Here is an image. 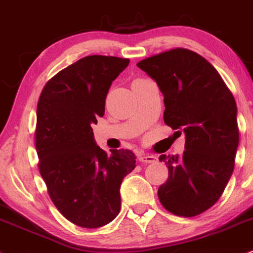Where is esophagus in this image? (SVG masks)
I'll use <instances>...</instances> for the list:
<instances>
[{
  "label": "esophagus",
  "mask_w": 253,
  "mask_h": 253,
  "mask_svg": "<svg viewBox=\"0 0 253 253\" xmlns=\"http://www.w3.org/2000/svg\"><path fill=\"white\" fill-rule=\"evenodd\" d=\"M139 161L145 163H154L157 161V157L154 155H149V154H144V155L139 156Z\"/></svg>",
  "instance_id": "34e87169"
}]
</instances>
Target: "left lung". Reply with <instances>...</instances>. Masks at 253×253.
I'll use <instances>...</instances> for the list:
<instances>
[{
  "instance_id": "1",
  "label": "left lung",
  "mask_w": 253,
  "mask_h": 253,
  "mask_svg": "<svg viewBox=\"0 0 253 253\" xmlns=\"http://www.w3.org/2000/svg\"><path fill=\"white\" fill-rule=\"evenodd\" d=\"M137 66L165 97V123L186 137L182 155L160 156L169 171L157 192L160 201L173 214H200L219 200L233 173L239 143L236 100L218 71L189 49L160 53Z\"/></svg>"
}]
</instances>
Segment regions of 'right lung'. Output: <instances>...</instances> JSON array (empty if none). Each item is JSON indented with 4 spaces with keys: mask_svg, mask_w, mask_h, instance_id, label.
<instances>
[{
    "mask_svg": "<svg viewBox=\"0 0 253 253\" xmlns=\"http://www.w3.org/2000/svg\"><path fill=\"white\" fill-rule=\"evenodd\" d=\"M129 61L85 56L55 74L39 98L35 145L40 174L59 212L80 227L114 220L121 211L122 181L136 167L131 150L111 149L108 155L92 130L105 112L110 86Z\"/></svg>",
    "mask_w": 253,
    "mask_h": 253,
    "instance_id": "right-lung-1",
    "label": "right lung"
}]
</instances>
